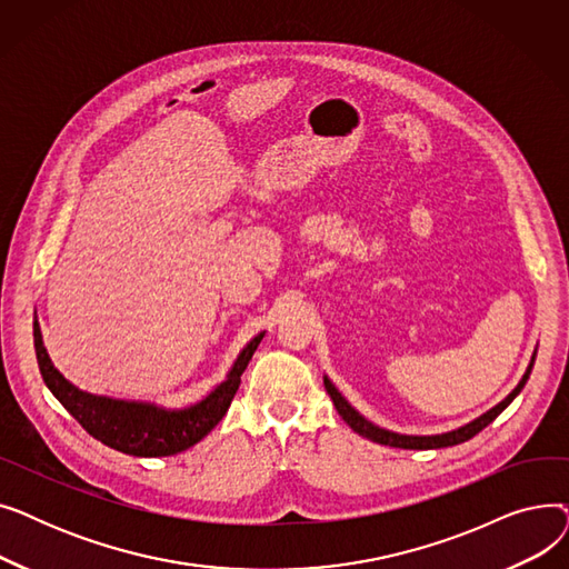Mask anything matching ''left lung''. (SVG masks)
I'll return each mask as SVG.
<instances>
[{
    "instance_id": "obj_1",
    "label": "left lung",
    "mask_w": 569,
    "mask_h": 569,
    "mask_svg": "<svg viewBox=\"0 0 569 569\" xmlns=\"http://www.w3.org/2000/svg\"><path fill=\"white\" fill-rule=\"evenodd\" d=\"M535 357H537V348L532 350L530 365H528L526 373L521 376L519 385H517L515 390H512L510 395H507L500 403H496L491 410L482 412L480 417H475L472 422H468V425H463V427H459V429L445 431V433H431V436L397 433V431H390V429H382V427L369 422L362 412H357V410L343 399V395L337 390V387L332 385L330 378L325 376L322 382H325L327 395H330V399L335 401L337 412L343 417V422H346L355 433H360V436H365V438H369V440H373V442H380V445L401 447V450H440V447H452V445L466 442V440H470L475 433H480L485 427H489V425L496 420V417H498L507 406H510V403L519 397V392L523 390V385H526L528 378H530V371H532V365H535Z\"/></svg>"
}]
</instances>
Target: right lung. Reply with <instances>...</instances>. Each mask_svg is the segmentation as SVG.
<instances>
[{
	"label": "right lung",
	"instance_id": "1",
	"mask_svg": "<svg viewBox=\"0 0 569 569\" xmlns=\"http://www.w3.org/2000/svg\"><path fill=\"white\" fill-rule=\"evenodd\" d=\"M262 337L264 332L256 335L239 350L226 380H221L212 392H207L191 406L166 408L152 401H129L80 390L52 365L43 346L41 325L34 320L37 362L52 397L76 417L89 436L131 457H172L189 450L212 431L228 412L239 382H242V373Z\"/></svg>",
	"mask_w": 569,
	"mask_h": 569
}]
</instances>
